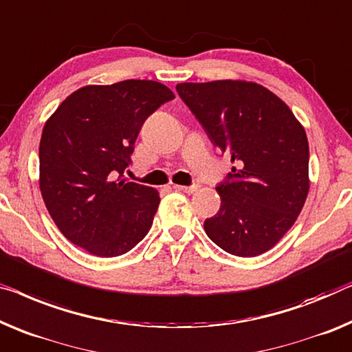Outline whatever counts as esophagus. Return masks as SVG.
Instances as JSON below:
<instances>
[{
  "instance_id": "esophagus-1",
  "label": "esophagus",
  "mask_w": 352,
  "mask_h": 352,
  "mask_svg": "<svg viewBox=\"0 0 352 352\" xmlns=\"http://www.w3.org/2000/svg\"><path fill=\"white\" fill-rule=\"evenodd\" d=\"M174 188L175 190H178V191H183V192H188V194H192L194 191H197V188L199 186H182V185H174Z\"/></svg>"
}]
</instances>
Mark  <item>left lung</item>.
<instances>
[{"label": "left lung", "mask_w": 352, "mask_h": 352, "mask_svg": "<svg viewBox=\"0 0 352 352\" xmlns=\"http://www.w3.org/2000/svg\"><path fill=\"white\" fill-rule=\"evenodd\" d=\"M177 91L212 144L237 164L217 186L221 207L204 229L234 256L265 253L292 228L307 201L305 129L285 101L256 82H185Z\"/></svg>", "instance_id": "1"}]
</instances>
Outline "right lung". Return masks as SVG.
Listing matches in <instances>:
<instances>
[{"mask_svg":"<svg viewBox=\"0 0 352 352\" xmlns=\"http://www.w3.org/2000/svg\"><path fill=\"white\" fill-rule=\"evenodd\" d=\"M174 98L155 80L87 85L50 115L39 144V188L69 242L115 258L145 237L160 192L128 182L123 172L145 120Z\"/></svg>","mask_w":352,"mask_h":352,"instance_id":"1","label":"right lung"}]
</instances>
